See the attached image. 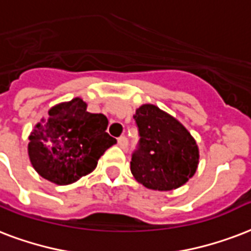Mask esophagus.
<instances>
[{"label": "esophagus", "instance_id": "obj_1", "mask_svg": "<svg viewBox=\"0 0 251 251\" xmlns=\"http://www.w3.org/2000/svg\"><path fill=\"white\" fill-rule=\"evenodd\" d=\"M117 142H118V146L121 147V149H124V150L127 147V138H126L125 135H121V137L117 139Z\"/></svg>", "mask_w": 251, "mask_h": 251}]
</instances>
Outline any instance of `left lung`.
Here are the masks:
<instances>
[{
    "label": "left lung",
    "mask_w": 251,
    "mask_h": 251,
    "mask_svg": "<svg viewBox=\"0 0 251 251\" xmlns=\"http://www.w3.org/2000/svg\"><path fill=\"white\" fill-rule=\"evenodd\" d=\"M134 120L141 138L130 162L133 176L155 191L185 184L199 164V149L191 133L155 105L139 106Z\"/></svg>",
    "instance_id": "left-lung-1"
}]
</instances>
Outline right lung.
I'll use <instances>...</instances> for the list:
<instances>
[{"instance_id": "1", "label": "right lung", "mask_w": 251, "mask_h": 251, "mask_svg": "<svg viewBox=\"0 0 251 251\" xmlns=\"http://www.w3.org/2000/svg\"><path fill=\"white\" fill-rule=\"evenodd\" d=\"M108 118L87 112L80 97L55 105L30 134L28 156L46 180L67 185L91 174L100 156L117 143L105 130Z\"/></svg>"}]
</instances>
